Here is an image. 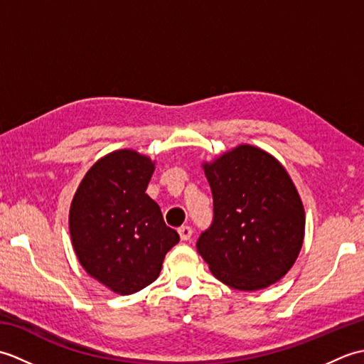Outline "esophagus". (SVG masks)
Instances as JSON below:
<instances>
[{"instance_id": "34e87169", "label": "esophagus", "mask_w": 364, "mask_h": 364, "mask_svg": "<svg viewBox=\"0 0 364 364\" xmlns=\"http://www.w3.org/2000/svg\"><path fill=\"white\" fill-rule=\"evenodd\" d=\"M178 233H180L181 241H189L191 236H192V228L189 225H183L178 230Z\"/></svg>"}]
</instances>
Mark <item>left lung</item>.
<instances>
[{
  "mask_svg": "<svg viewBox=\"0 0 364 364\" xmlns=\"http://www.w3.org/2000/svg\"><path fill=\"white\" fill-rule=\"evenodd\" d=\"M214 218L197 250L230 288L258 291L296 262L305 236V211L291 176L272 154L239 145L203 162Z\"/></svg>",
  "mask_w": 364,
  "mask_h": 364,
  "instance_id": "obj_1",
  "label": "left lung"
}]
</instances>
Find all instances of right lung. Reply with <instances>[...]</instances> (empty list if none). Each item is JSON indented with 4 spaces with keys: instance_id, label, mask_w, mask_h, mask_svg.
<instances>
[{
    "instance_id": "1",
    "label": "right lung",
    "mask_w": 364,
    "mask_h": 364,
    "mask_svg": "<svg viewBox=\"0 0 364 364\" xmlns=\"http://www.w3.org/2000/svg\"><path fill=\"white\" fill-rule=\"evenodd\" d=\"M153 172L145 154L112 151L89 168L70 205L68 228L78 261L120 296L156 280L166 253L180 241L145 194Z\"/></svg>"
}]
</instances>
